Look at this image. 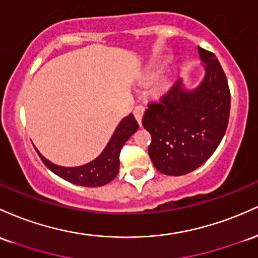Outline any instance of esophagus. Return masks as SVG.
Returning <instances> with one entry per match:
<instances>
[{"mask_svg": "<svg viewBox=\"0 0 258 258\" xmlns=\"http://www.w3.org/2000/svg\"><path fill=\"white\" fill-rule=\"evenodd\" d=\"M133 113H134V117H135V119L138 120L139 125H141V120H143V117H144V113H145L144 107L143 106H137L134 108V112H133Z\"/></svg>", "mask_w": 258, "mask_h": 258, "instance_id": "1", "label": "esophagus"}]
</instances>
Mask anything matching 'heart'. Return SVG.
Here are the masks:
<instances>
[{"label":"heart","mask_w":258,"mask_h":258,"mask_svg":"<svg viewBox=\"0 0 258 258\" xmlns=\"http://www.w3.org/2000/svg\"><path fill=\"white\" fill-rule=\"evenodd\" d=\"M162 66H163V64H162V63H161V64H157V66L153 67V68L151 69V72H150V73H151V75L158 73ZM157 89H158V91L161 92V94H163V92H166L168 89H169V83H168L167 80H163V82H162L160 85H158Z\"/></svg>","instance_id":"heart-1"}]
</instances>
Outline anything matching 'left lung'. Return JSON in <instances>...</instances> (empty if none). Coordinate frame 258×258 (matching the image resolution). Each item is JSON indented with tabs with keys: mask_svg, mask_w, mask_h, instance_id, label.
<instances>
[{
	"mask_svg": "<svg viewBox=\"0 0 258 258\" xmlns=\"http://www.w3.org/2000/svg\"><path fill=\"white\" fill-rule=\"evenodd\" d=\"M205 75L187 88L181 79L160 102L149 105L143 125L151 134L149 155L166 175H184L206 162L228 126L230 91L227 77L212 52L198 47Z\"/></svg>",
	"mask_w": 258,
	"mask_h": 258,
	"instance_id": "8db88e82",
	"label": "left lung"
}]
</instances>
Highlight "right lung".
<instances>
[{
	"label": "right lung",
	"instance_id": "1",
	"mask_svg": "<svg viewBox=\"0 0 258 258\" xmlns=\"http://www.w3.org/2000/svg\"><path fill=\"white\" fill-rule=\"evenodd\" d=\"M138 129V121L135 120L134 115L129 114L118 124L113 135L109 139L108 144L106 145L101 155L94 161L80 167L57 166L43 157L37 149L36 151L45 166L59 178L72 184L80 185V186H102L117 176L118 170H119V153L121 147Z\"/></svg>",
	"mask_w": 258,
	"mask_h": 258
}]
</instances>
